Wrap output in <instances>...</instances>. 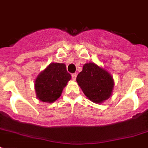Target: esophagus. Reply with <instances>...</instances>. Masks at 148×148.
Returning a JSON list of instances; mask_svg holds the SVG:
<instances>
[{"label":"esophagus","mask_w":148,"mask_h":148,"mask_svg":"<svg viewBox=\"0 0 148 148\" xmlns=\"http://www.w3.org/2000/svg\"><path fill=\"white\" fill-rule=\"evenodd\" d=\"M71 77H72V80H73V81H75V80H76V77H77V74H72Z\"/></svg>","instance_id":"34e87169"}]
</instances>
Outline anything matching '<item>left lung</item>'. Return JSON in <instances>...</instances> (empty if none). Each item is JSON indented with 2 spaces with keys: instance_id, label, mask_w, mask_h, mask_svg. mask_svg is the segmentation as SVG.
Segmentation results:
<instances>
[{
  "instance_id": "8db88e82",
  "label": "left lung",
  "mask_w": 148,
  "mask_h": 148,
  "mask_svg": "<svg viewBox=\"0 0 148 148\" xmlns=\"http://www.w3.org/2000/svg\"><path fill=\"white\" fill-rule=\"evenodd\" d=\"M77 82L89 100L101 103L112 95L114 80L110 73L95 63H87L77 77Z\"/></svg>"
}]
</instances>
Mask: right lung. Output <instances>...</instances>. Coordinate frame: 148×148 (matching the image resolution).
Instances as JSON below:
<instances>
[{
    "label": "right lung",
    "instance_id": "obj_1",
    "mask_svg": "<svg viewBox=\"0 0 148 148\" xmlns=\"http://www.w3.org/2000/svg\"><path fill=\"white\" fill-rule=\"evenodd\" d=\"M71 78L64 64L51 63L36 78L34 87L37 97L43 102L55 101Z\"/></svg>",
    "mask_w": 148,
    "mask_h": 148
}]
</instances>
